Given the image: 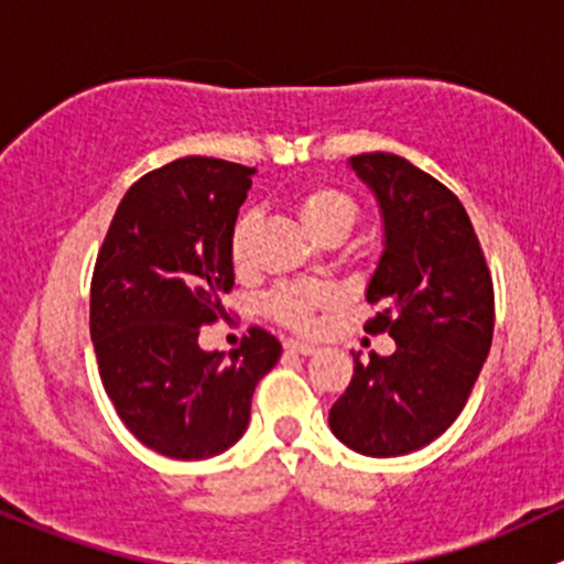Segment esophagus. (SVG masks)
<instances>
[{
  "label": "esophagus",
  "mask_w": 564,
  "mask_h": 564,
  "mask_svg": "<svg viewBox=\"0 0 564 564\" xmlns=\"http://www.w3.org/2000/svg\"><path fill=\"white\" fill-rule=\"evenodd\" d=\"M286 348L292 354H302V357H311V354L318 351L316 346H311V343H302V340H286Z\"/></svg>",
  "instance_id": "34e87169"
}]
</instances>
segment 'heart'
Wrapping results in <instances>:
<instances>
[{
    "instance_id": "1",
    "label": "heart",
    "mask_w": 564,
    "mask_h": 564,
    "mask_svg": "<svg viewBox=\"0 0 564 564\" xmlns=\"http://www.w3.org/2000/svg\"><path fill=\"white\" fill-rule=\"evenodd\" d=\"M297 213L313 237H346L357 224V203L346 192L335 186H307L297 194ZM257 229V213H242L232 232V262L242 267L251 251V237ZM332 292L322 283H286L275 289L267 300V311L272 318L292 329H311L313 313L327 307Z\"/></svg>"
}]
</instances>
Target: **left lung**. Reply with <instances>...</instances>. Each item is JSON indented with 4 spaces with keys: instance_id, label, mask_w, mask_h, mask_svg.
<instances>
[{
    "instance_id": "8db88e82",
    "label": "left lung",
    "mask_w": 564,
    "mask_h": 564,
    "mask_svg": "<svg viewBox=\"0 0 564 564\" xmlns=\"http://www.w3.org/2000/svg\"><path fill=\"white\" fill-rule=\"evenodd\" d=\"M348 167L381 213L383 251L367 281L381 305L367 332L397 351L354 357V378L329 411V430L365 456H402L452 426L481 372L495 332V294L465 207L435 177L394 153H361Z\"/></svg>"
}]
</instances>
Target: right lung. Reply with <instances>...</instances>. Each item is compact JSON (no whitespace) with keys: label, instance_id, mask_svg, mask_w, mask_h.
Wrapping results in <instances>:
<instances>
[{"label":"right lung","instance_id":"right-lung-1","mask_svg":"<svg viewBox=\"0 0 564 564\" xmlns=\"http://www.w3.org/2000/svg\"><path fill=\"white\" fill-rule=\"evenodd\" d=\"M257 170L188 156L140 177L118 205L91 281L99 376L127 430L170 459H210L251 422L281 343L251 329L229 357L199 348L235 286L232 232Z\"/></svg>","mask_w":564,"mask_h":564}]
</instances>
